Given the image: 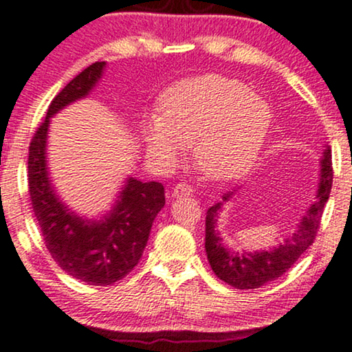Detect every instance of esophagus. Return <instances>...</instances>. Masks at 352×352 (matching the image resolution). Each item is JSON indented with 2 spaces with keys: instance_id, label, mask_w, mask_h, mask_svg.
<instances>
[{
  "instance_id": "obj_1",
  "label": "esophagus",
  "mask_w": 352,
  "mask_h": 352,
  "mask_svg": "<svg viewBox=\"0 0 352 352\" xmlns=\"http://www.w3.org/2000/svg\"><path fill=\"white\" fill-rule=\"evenodd\" d=\"M192 192H194V189L186 183H179V184H176L175 188H173V196H175V197L192 196Z\"/></svg>"
}]
</instances>
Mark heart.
Instances as JSON below:
<instances>
[{
  "mask_svg": "<svg viewBox=\"0 0 352 352\" xmlns=\"http://www.w3.org/2000/svg\"><path fill=\"white\" fill-rule=\"evenodd\" d=\"M267 102L241 81L220 75L189 78L160 98V116L142 120L146 148L164 163L192 146L194 162L210 179L241 176L254 163L271 127Z\"/></svg>",
  "mask_w": 352,
  "mask_h": 352,
  "instance_id": "heart-1",
  "label": "heart"
}]
</instances>
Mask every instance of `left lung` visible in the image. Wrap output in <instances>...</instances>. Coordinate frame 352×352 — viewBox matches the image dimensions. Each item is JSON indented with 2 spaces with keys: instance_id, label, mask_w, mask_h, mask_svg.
<instances>
[{
  "instance_id": "8db88e82",
  "label": "left lung",
  "mask_w": 352,
  "mask_h": 352,
  "mask_svg": "<svg viewBox=\"0 0 352 352\" xmlns=\"http://www.w3.org/2000/svg\"><path fill=\"white\" fill-rule=\"evenodd\" d=\"M333 184V168H331V150L327 146L323 151L322 169H320V184L316 190L315 202L307 209L305 215L297 223V230L284 243L274 246L269 251H254V253H235L225 248L217 230V219L219 210L222 209V202L212 206L207 210L206 217V253L209 259L212 271L215 276L235 289H258L267 282L276 280L284 272H287L294 263L303 254V251L310 248L314 243L316 232L320 228L323 209L329 197V190ZM233 192L223 196L227 202Z\"/></svg>"
}]
</instances>
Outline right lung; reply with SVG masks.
<instances>
[{"instance_id": "1", "label": "right lung", "mask_w": 352, "mask_h": 352, "mask_svg": "<svg viewBox=\"0 0 352 352\" xmlns=\"http://www.w3.org/2000/svg\"><path fill=\"white\" fill-rule=\"evenodd\" d=\"M106 62L85 68L50 102L29 146V196L47 250L65 272L89 285H111L137 266L148 241L155 217L164 206L162 183L127 177L111 212L88 220L68 209L56 196L47 168L50 117L83 99L101 80Z\"/></svg>"}]
</instances>
